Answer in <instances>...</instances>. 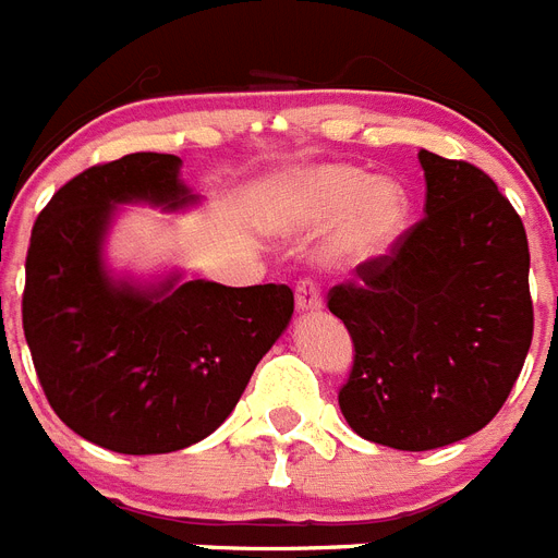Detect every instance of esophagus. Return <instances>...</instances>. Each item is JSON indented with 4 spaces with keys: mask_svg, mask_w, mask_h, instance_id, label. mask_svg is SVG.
Here are the masks:
<instances>
[{
    "mask_svg": "<svg viewBox=\"0 0 558 558\" xmlns=\"http://www.w3.org/2000/svg\"><path fill=\"white\" fill-rule=\"evenodd\" d=\"M296 307H300V311H319V307H323L319 284H316L311 276H305V279L296 282Z\"/></svg>",
    "mask_w": 558,
    "mask_h": 558,
    "instance_id": "esophagus-1",
    "label": "esophagus"
}]
</instances>
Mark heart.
<instances>
[{"label": "heart", "instance_id": "1", "mask_svg": "<svg viewBox=\"0 0 558 558\" xmlns=\"http://www.w3.org/2000/svg\"><path fill=\"white\" fill-rule=\"evenodd\" d=\"M288 216L293 225L316 227L342 216L337 230V253L351 262L380 256L403 233L409 198L395 181H368L342 163H325L293 184L288 193Z\"/></svg>", "mask_w": 558, "mask_h": 558}]
</instances>
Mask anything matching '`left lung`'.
Returning a JSON list of instances; mask_svg holds the SVG:
<instances>
[{
	"label": "left lung",
	"mask_w": 558,
	"mask_h": 558,
	"mask_svg": "<svg viewBox=\"0 0 558 558\" xmlns=\"http://www.w3.org/2000/svg\"><path fill=\"white\" fill-rule=\"evenodd\" d=\"M417 158L426 216L328 291L354 342L342 414L360 438L405 452L484 429L533 340L521 216L484 169Z\"/></svg>",
	"instance_id": "obj_1"
}]
</instances>
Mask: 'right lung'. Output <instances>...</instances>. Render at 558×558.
I'll use <instances>...</instances> for the list:
<instances>
[{
	"mask_svg": "<svg viewBox=\"0 0 558 558\" xmlns=\"http://www.w3.org/2000/svg\"><path fill=\"white\" fill-rule=\"evenodd\" d=\"M181 158L123 155L71 178L31 230L22 328L48 403L69 429L123 456L198 444L233 412L291 323L288 284H114L100 242L114 204L193 202Z\"/></svg>",
	"mask_w": 558,
	"mask_h": 558,
	"instance_id": "right-lung-1",
	"label": "right lung"
}]
</instances>
